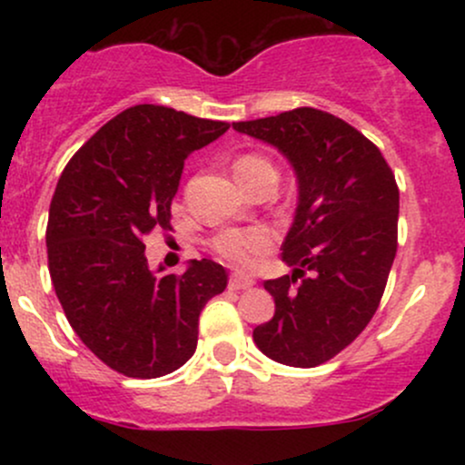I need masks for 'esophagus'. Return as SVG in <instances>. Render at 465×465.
Masks as SVG:
<instances>
[{"instance_id": "obj_1", "label": "esophagus", "mask_w": 465, "mask_h": 465, "mask_svg": "<svg viewBox=\"0 0 465 465\" xmlns=\"http://www.w3.org/2000/svg\"><path fill=\"white\" fill-rule=\"evenodd\" d=\"M255 284L253 277L244 275V273H232L229 275V288L232 291H247V288H251Z\"/></svg>"}]
</instances>
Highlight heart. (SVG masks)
I'll return each mask as SVG.
<instances>
[{
  "label": "heart",
  "instance_id": "b5f03b06",
  "mask_svg": "<svg viewBox=\"0 0 465 465\" xmlns=\"http://www.w3.org/2000/svg\"><path fill=\"white\" fill-rule=\"evenodd\" d=\"M233 173L242 181L244 185L253 183L255 179L264 177V174H275L273 163L262 154L247 153L242 157L236 159L233 163ZM273 244V236H271L269 229L264 227H247V229H227V232L218 233L214 240V251L221 255L223 260H227L229 264L240 266V269H247L258 262L260 255H264L266 251Z\"/></svg>",
  "mask_w": 465,
  "mask_h": 465
}]
</instances>
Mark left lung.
Here are the masks:
<instances>
[{
  "instance_id": "left-lung-1",
  "label": "left lung",
  "mask_w": 465,
  "mask_h": 465,
  "mask_svg": "<svg viewBox=\"0 0 465 465\" xmlns=\"http://www.w3.org/2000/svg\"><path fill=\"white\" fill-rule=\"evenodd\" d=\"M233 129L275 146L297 174L295 221L282 244L292 275L266 280L275 314L253 330L262 354L317 367L371 322L398 249L400 192L371 143L325 111L302 106Z\"/></svg>"
}]
</instances>
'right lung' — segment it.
Instances as JSON below:
<instances>
[{"label":"right lung","mask_w":465,"mask_h":465,"mask_svg":"<svg viewBox=\"0 0 465 465\" xmlns=\"http://www.w3.org/2000/svg\"><path fill=\"white\" fill-rule=\"evenodd\" d=\"M227 122L137 104L109 120L69 159L47 218V266L74 332L111 370L159 378L194 354L199 314L227 286L212 260L183 275L151 271L143 238L170 227L190 153Z\"/></svg>","instance_id":"1"}]
</instances>
